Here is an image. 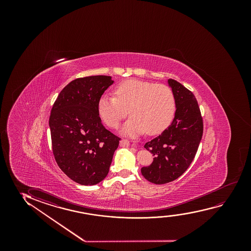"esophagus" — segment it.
<instances>
[{
	"instance_id": "34e87169",
	"label": "esophagus",
	"mask_w": 251,
	"mask_h": 251,
	"mask_svg": "<svg viewBox=\"0 0 251 251\" xmlns=\"http://www.w3.org/2000/svg\"><path fill=\"white\" fill-rule=\"evenodd\" d=\"M120 146L121 147H127V146H129V141L125 140V139H123L120 141Z\"/></svg>"
}]
</instances>
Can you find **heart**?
<instances>
[{"label":"heart","mask_w":251,"mask_h":251,"mask_svg":"<svg viewBox=\"0 0 251 251\" xmlns=\"http://www.w3.org/2000/svg\"><path fill=\"white\" fill-rule=\"evenodd\" d=\"M122 132L127 135L157 134L171 124L176 111L174 93L162 84L127 79L114 89V96L104 94L98 103V112L108 127L115 128L127 116Z\"/></svg>","instance_id":"b5f03b06"}]
</instances>
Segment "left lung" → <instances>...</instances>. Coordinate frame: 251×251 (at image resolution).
<instances>
[{"label": "left lung", "instance_id": "left-lung-1", "mask_svg": "<svg viewBox=\"0 0 251 251\" xmlns=\"http://www.w3.org/2000/svg\"><path fill=\"white\" fill-rule=\"evenodd\" d=\"M168 84L175 96V117L161 134L144 146L154 158L151 165L141 168V174L155 184L172 182L186 172L203 134L202 117L195 95L175 79H168Z\"/></svg>", "mask_w": 251, "mask_h": 251}]
</instances>
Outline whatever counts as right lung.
Masks as SVG:
<instances>
[{"label":"right lung","mask_w":251,"mask_h":251,"mask_svg":"<svg viewBox=\"0 0 251 251\" xmlns=\"http://www.w3.org/2000/svg\"><path fill=\"white\" fill-rule=\"evenodd\" d=\"M110 76L74 79L59 93L49 125L52 150L60 169L81 185L105 178L121 139L101 123L98 103L113 84Z\"/></svg>","instance_id":"1"}]
</instances>
